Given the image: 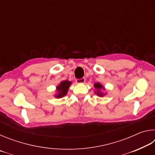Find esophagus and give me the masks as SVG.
<instances>
[{
    "label": "esophagus",
    "instance_id": "34e87169",
    "mask_svg": "<svg viewBox=\"0 0 155 155\" xmlns=\"http://www.w3.org/2000/svg\"><path fill=\"white\" fill-rule=\"evenodd\" d=\"M85 81V78H82L81 79H77V83H84Z\"/></svg>",
    "mask_w": 155,
    "mask_h": 155
}]
</instances>
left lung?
Segmentation results:
<instances>
[{
  "mask_svg": "<svg viewBox=\"0 0 155 155\" xmlns=\"http://www.w3.org/2000/svg\"><path fill=\"white\" fill-rule=\"evenodd\" d=\"M94 88L96 89V90L94 91V93H95L97 96H98L100 97H103L104 96L105 94H107V93H104L102 90L103 91L106 90L105 88H104V86L101 84L100 83H95L94 85Z\"/></svg>",
  "mask_w": 155,
  "mask_h": 155,
  "instance_id": "left-lung-1",
  "label": "left lung"
}]
</instances>
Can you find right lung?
I'll return each mask as SVG.
<instances>
[{"mask_svg": "<svg viewBox=\"0 0 155 155\" xmlns=\"http://www.w3.org/2000/svg\"><path fill=\"white\" fill-rule=\"evenodd\" d=\"M72 85L71 81L68 80L62 81L60 82L58 85L56 87V94L54 96L57 98H60L66 95L70 86Z\"/></svg>", "mask_w": 155, "mask_h": 155, "instance_id": "right-lung-1", "label": "right lung"}]
</instances>
